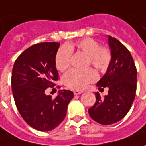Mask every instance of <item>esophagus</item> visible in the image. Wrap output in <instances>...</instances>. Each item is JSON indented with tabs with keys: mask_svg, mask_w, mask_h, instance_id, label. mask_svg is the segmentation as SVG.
<instances>
[{
	"mask_svg": "<svg viewBox=\"0 0 146 146\" xmlns=\"http://www.w3.org/2000/svg\"><path fill=\"white\" fill-rule=\"evenodd\" d=\"M74 94L75 95H79V94H81L82 93H83V91L82 90H74Z\"/></svg>",
	"mask_w": 146,
	"mask_h": 146,
	"instance_id": "34e87169",
	"label": "esophagus"
}]
</instances>
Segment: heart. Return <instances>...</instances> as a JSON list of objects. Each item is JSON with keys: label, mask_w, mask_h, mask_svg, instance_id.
I'll return each mask as SVG.
<instances>
[{"label": "heart", "mask_w": 146, "mask_h": 146, "mask_svg": "<svg viewBox=\"0 0 146 146\" xmlns=\"http://www.w3.org/2000/svg\"><path fill=\"white\" fill-rule=\"evenodd\" d=\"M88 55L87 64L92 65L97 70H107L112 60L111 51L107 47L100 46L98 41L93 38H84L76 44H69L59 48L55 58V64L58 70L64 71L70 66L71 54L75 48ZM98 78L97 72L93 68L86 70L71 69L63 76L65 85L71 89H83L88 84L94 82Z\"/></svg>", "instance_id": "1"}]
</instances>
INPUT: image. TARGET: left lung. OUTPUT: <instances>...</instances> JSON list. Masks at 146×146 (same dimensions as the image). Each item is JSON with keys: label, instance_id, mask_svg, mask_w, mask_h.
Wrapping results in <instances>:
<instances>
[{"label": "left lung", "instance_id": "obj_1", "mask_svg": "<svg viewBox=\"0 0 146 146\" xmlns=\"http://www.w3.org/2000/svg\"><path fill=\"white\" fill-rule=\"evenodd\" d=\"M108 41L112 60L97 84L100 90L108 88V94L102 98L95 93L96 102L88 109L89 116L102 125L113 124L124 118L137 91V68L129 50L114 37H108Z\"/></svg>", "mask_w": 146, "mask_h": 146}]
</instances>
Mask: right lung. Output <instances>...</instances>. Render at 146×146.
Wrapping results in <instances>:
<instances>
[{
	"label": "right lung",
	"mask_w": 146,
	"mask_h": 146,
	"mask_svg": "<svg viewBox=\"0 0 146 146\" xmlns=\"http://www.w3.org/2000/svg\"><path fill=\"white\" fill-rule=\"evenodd\" d=\"M60 44L39 43L27 48L14 62L11 86L15 105L31 127L48 132L63 121L67 106L74 97L70 90L61 91L56 98L46 95L58 80L55 58Z\"/></svg>",
	"instance_id": "right-lung-1"
}]
</instances>
